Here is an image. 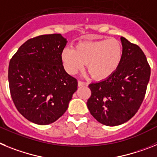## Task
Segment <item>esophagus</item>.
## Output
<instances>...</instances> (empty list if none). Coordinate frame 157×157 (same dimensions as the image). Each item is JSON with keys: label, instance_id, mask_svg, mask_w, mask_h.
Listing matches in <instances>:
<instances>
[{"label": "esophagus", "instance_id": "1", "mask_svg": "<svg viewBox=\"0 0 157 157\" xmlns=\"http://www.w3.org/2000/svg\"><path fill=\"white\" fill-rule=\"evenodd\" d=\"M85 85H87V84L85 82H83V81H80V80H79L78 81V86L79 87L85 86Z\"/></svg>", "mask_w": 157, "mask_h": 157}]
</instances>
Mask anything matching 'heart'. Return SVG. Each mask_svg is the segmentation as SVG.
<instances>
[{"mask_svg": "<svg viewBox=\"0 0 157 157\" xmlns=\"http://www.w3.org/2000/svg\"><path fill=\"white\" fill-rule=\"evenodd\" d=\"M123 49L117 39L84 41L77 43L74 50L63 49L61 54L62 65L71 75L82 70L86 63L88 71L95 80H103L112 76L119 68Z\"/></svg>", "mask_w": 157, "mask_h": 157, "instance_id": "1", "label": "heart"}]
</instances>
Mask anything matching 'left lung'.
Listing matches in <instances>:
<instances>
[{
	"mask_svg": "<svg viewBox=\"0 0 157 157\" xmlns=\"http://www.w3.org/2000/svg\"><path fill=\"white\" fill-rule=\"evenodd\" d=\"M123 56L118 70L107 79L88 85L92 95L87 107L103 125L115 126L137 112L146 92L150 66L137 45L121 37Z\"/></svg>",
	"mask_w": 157,
	"mask_h": 157,
	"instance_id": "obj_1",
	"label": "left lung"
}]
</instances>
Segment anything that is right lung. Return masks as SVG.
Masks as SVG:
<instances>
[{"instance_id":"1","label":"right lung","mask_w":157,"mask_h":157,"mask_svg":"<svg viewBox=\"0 0 157 157\" xmlns=\"http://www.w3.org/2000/svg\"><path fill=\"white\" fill-rule=\"evenodd\" d=\"M67 39L61 34L28 39L9 66L10 93L16 109L28 121L48 125L66 111L77 79L65 72L61 54Z\"/></svg>"}]
</instances>
